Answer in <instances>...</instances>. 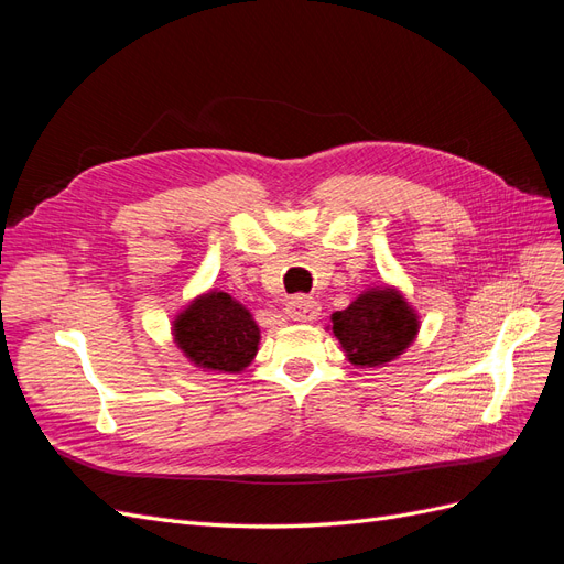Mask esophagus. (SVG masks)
Here are the masks:
<instances>
[{"label":"esophagus","instance_id":"esophagus-1","mask_svg":"<svg viewBox=\"0 0 564 564\" xmlns=\"http://www.w3.org/2000/svg\"><path fill=\"white\" fill-rule=\"evenodd\" d=\"M284 313L289 319H294V322H313L319 315V303L308 296H296L292 301H286Z\"/></svg>","mask_w":564,"mask_h":564}]
</instances>
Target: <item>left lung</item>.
Here are the masks:
<instances>
[{
    "label": "left lung",
    "mask_w": 564,
    "mask_h": 564,
    "mask_svg": "<svg viewBox=\"0 0 564 564\" xmlns=\"http://www.w3.org/2000/svg\"><path fill=\"white\" fill-rule=\"evenodd\" d=\"M332 334L355 367H386L414 344L421 317L398 286H369L346 311H336Z\"/></svg>",
    "instance_id": "8db88e82"
}]
</instances>
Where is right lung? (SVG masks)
Instances as JSON below:
<instances>
[{
    "label": "right lung",
    "mask_w": 564,
    "mask_h": 564,
    "mask_svg": "<svg viewBox=\"0 0 564 564\" xmlns=\"http://www.w3.org/2000/svg\"><path fill=\"white\" fill-rule=\"evenodd\" d=\"M172 336L187 362L216 373L245 371L261 344V329L247 305L220 289L197 294L176 313Z\"/></svg>",
    "instance_id": "add662e5"
}]
</instances>
